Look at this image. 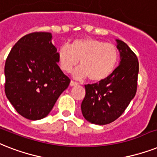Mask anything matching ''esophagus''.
Listing matches in <instances>:
<instances>
[{
    "instance_id": "esophagus-1",
    "label": "esophagus",
    "mask_w": 157,
    "mask_h": 157,
    "mask_svg": "<svg viewBox=\"0 0 157 157\" xmlns=\"http://www.w3.org/2000/svg\"><path fill=\"white\" fill-rule=\"evenodd\" d=\"M78 84V82H75V81H73V80H71V83H70V85H71V86H77V85Z\"/></svg>"
}]
</instances>
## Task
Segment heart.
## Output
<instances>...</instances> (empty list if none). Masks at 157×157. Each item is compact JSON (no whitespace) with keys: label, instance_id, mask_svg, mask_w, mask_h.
<instances>
[{"label":"heart","instance_id":"b5f03b06","mask_svg":"<svg viewBox=\"0 0 157 157\" xmlns=\"http://www.w3.org/2000/svg\"><path fill=\"white\" fill-rule=\"evenodd\" d=\"M117 48L113 44L92 38L77 39L70 47L63 45L57 51L60 68L71 72L80 61V66L74 71V77L82 79L88 77L92 82L107 78L118 61Z\"/></svg>","mask_w":157,"mask_h":157}]
</instances>
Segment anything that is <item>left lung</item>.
Masks as SVG:
<instances>
[{"label": "left lung", "mask_w": 157, "mask_h": 157, "mask_svg": "<svg viewBox=\"0 0 157 157\" xmlns=\"http://www.w3.org/2000/svg\"><path fill=\"white\" fill-rule=\"evenodd\" d=\"M116 41L121 59L119 66L107 78L85 85L82 113L86 121L96 125L109 124L118 118L137 91V56L123 41Z\"/></svg>", "instance_id": "obj_1"}]
</instances>
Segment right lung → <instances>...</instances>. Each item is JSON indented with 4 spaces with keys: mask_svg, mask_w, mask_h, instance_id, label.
<instances>
[{
    "mask_svg": "<svg viewBox=\"0 0 157 157\" xmlns=\"http://www.w3.org/2000/svg\"><path fill=\"white\" fill-rule=\"evenodd\" d=\"M49 32H33L12 48L5 65V92L18 113L29 120L47 116L71 79L57 65Z\"/></svg>",
    "mask_w": 157,
    "mask_h": 157,
    "instance_id": "add662e5",
    "label": "right lung"
}]
</instances>
